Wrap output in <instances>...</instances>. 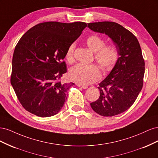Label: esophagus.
Wrapping results in <instances>:
<instances>
[{"label":"esophagus","mask_w":158,"mask_h":158,"mask_svg":"<svg viewBox=\"0 0 158 158\" xmlns=\"http://www.w3.org/2000/svg\"><path fill=\"white\" fill-rule=\"evenodd\" d=\"M76 85H77L78 87H80L81 88H83V89H87L88 88L87 85H82V84H77Z\"/></svg>","instance_id":"obj_1"}]
</instances>
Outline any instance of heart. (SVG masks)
<instances>
[{
	"label": "heart",
	"mask_w": 158,
	"mask_h": 158,
	"mask_svg": "<svg viewBox=\"0 0 158 158\" xmlns=\"http://www.w3.org/2000/svg\"><path fill=\"white\" fill-rule=\"evenodd\" d=\"M85 44L89 49L95 52V60L102 68L104 73L111 71L117 63L119 55L115 47L106 45V41L96 34L88 36ZM75 45L71 44L66 51L65 59L68 63L74 61V52ZM102 73L98 66L95 64H78L72 67L69 72V77L74 82L80 84H90L101 78Z\"/></svg>",
	"instance_id": "obj_1"
}]
</instances>
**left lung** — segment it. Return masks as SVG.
<instances>
[{
	"label": "left lung",
	"instance_id": "obj_1",
	"mask_svg": "<svg viewBox=\"0 0 158 158\" xmlns=\"http://www.w3.org/2000/svg\"><path fill=\"white\" fill-rule=\"evenodd\" d=\"M88 25L90 30L111 37L119 55L116 65L99 84V99L90 106L102 116L117 115L132 106L142 88L145 63L140 45L135 35L117 23L99 22Z\"/></svg>",
	"mask_w": 158,
	"mask_h": 158
}]
</instances>
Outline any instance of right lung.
<instances>
[{
	"instance_id": "1",
	"label": "right lung",
	"mask_w": 158,
	"mask_h": 158,
	"mask_svg": "<svg viewBox=\"0 0 158 158\" xmlns=\"http://www.w3.org/2000/svg\"><path fill=\"white\" fill-rule=\"evenodd\" d=\"M87 27L86 23L47 22L23 35L14 51L10 82L26 111L41 117L58 113L74 83L63 84V59L69 47Z\"/></svg>"
}]
</instances>
